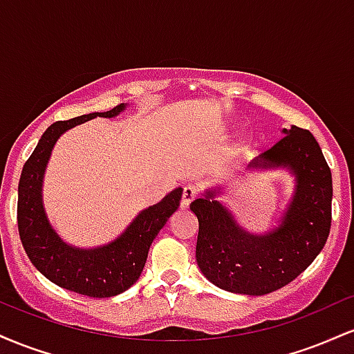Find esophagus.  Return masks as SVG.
Wrapping results in <instances>:
<instances>
[{"label": "esophagus", "instance_id": "esophagus-1", "mask_svg": "<svg viewBox=\"0 0 354 354\" xmlns=\"http://www.w3.org/2000/svg\"><path fill=\"white\" fill-rule=\"evenodd\" d=\"M196 196H198V188H196V185H186L185 188H183L181 205L186 208V206H189V203L193 201Z\"/></svg>", "mask_w": 354, "mask_h": 354}]
</instances>
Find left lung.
Instances as JSON below:
<instances>
[{
    "instance_id": "obj_1",
    "label": "left lung",
    "mask_w": 354,
    "mask_h": 354,
    "mask_svg": "<svg viewBox=\"0 0 354 354\" xmlns=\"http://www.w3.org/2000/svg\"><path fill=\"white\" fill-rule=\"evenodd\" d=\"M259 154L250 168H288L295 174V194L278 228L248 233L230 209L214 200L218 191L189 205L200 223L196 261L201 273L221 290L268 295L291 283L311 265L331 228L333 180L318 141L308 129L291 126Z\"/></svg>"
}]
</instances>
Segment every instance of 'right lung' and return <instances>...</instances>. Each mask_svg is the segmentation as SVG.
<instances>
[{
  "label": "right lung",
  "instance_id": "1",
  "mask_svg": "<svg viewBox=\"0 0 354 354\" xmlns=\"http://www.w3.org/2000/svg\"><path fill=\"white\" fill-rule=\"evenodd\" d=\"M124 108L126 104L121 103L109 111L53 123L24 163L19 178L18 231L28 258L51 283L91 298H111L138 281L153 239L178 209L183 194L181 188L173 189L160 203L141 211L121 236L104 246L91 250L71 246L53 230L41 196L44 169L53 146L64 131L76 124L96 116H118Z\"/></svg>",
  "mask_w": 354,
  "mask_h": 354
}]
</instances>
